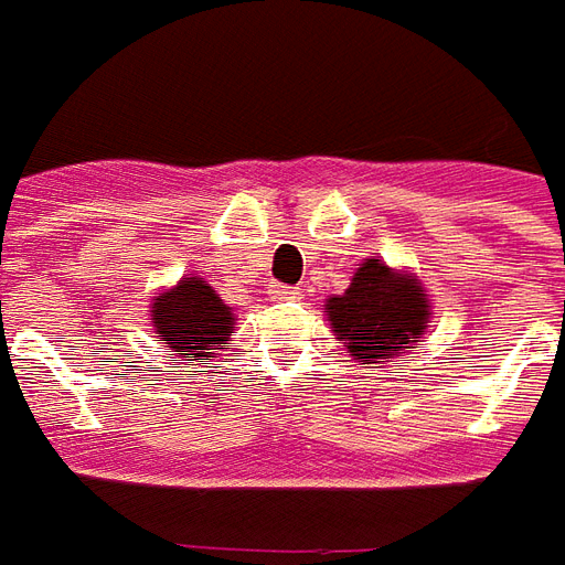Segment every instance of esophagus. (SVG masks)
<instances>
[{
    "label": "esophagus",
    "mask_w": 565,
    "mask_h": 565,
    "mask_svg": "<svg viewBox=\"0 0 565 565\" xmlns=\"http://www.w3.org/2000/svg\"><path fill=\"white\" fill-rule=\"evenodd\" d=\"M270 295H274L277 300H288V298H298L300 291L295 286H274L270 288Z\"/></svg>",
    "instance_id": "esophagus-1"
}]
</instances>
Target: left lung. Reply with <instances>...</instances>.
Returning a JSON list of instances; mask_svg holds the SVG:
<instances>
[{
	"label": "left lung",
	"instance_id": "obj_1",
	"mask_svg": "<svg viewBox=\"0 0 565 565\" xmlns=\"http://www.w3.org/2000/svg\"><path fill=\"white\" fill-rule=\"evenodd\" d=\"M333 340L361 364L413 352L430 328V295L409 270L385 265L379 255L364 258L343 295L324 300Z\"/></svg>",
	"mask_w": 565,
	"mask_h": 565
}]
</instances>
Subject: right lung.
Instances as JSON below:
<instances>
[{"label": "right lung", "mask_w": 565, "mask_h": 565, "mask_svg": "<svg viewBox=\"0 0 565 565\" xmlns=\"http://www.w3.org/2000/svg\"><path fill=\"white\" fill-rule=\"evenodd\" d=\"M152 333L183 361H210L216 349L232 343L237 316L213 291L207 279L186 274L177 286L150 300Z\"/></svg>", "instance_id": "add662e5"}]
</instances>
